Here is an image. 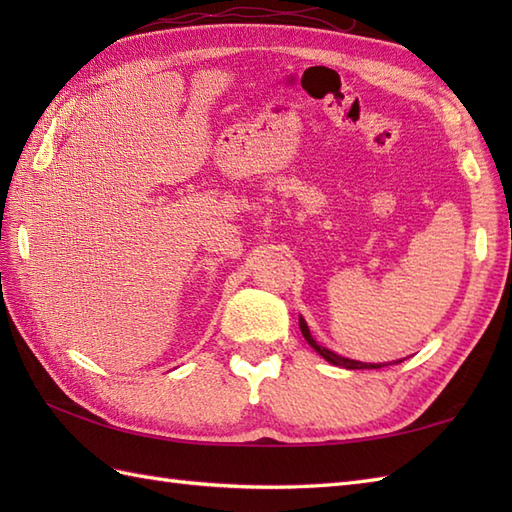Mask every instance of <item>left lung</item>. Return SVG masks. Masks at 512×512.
<instances>
[{
  "mask_svg": "<svg viewBox=\"0 0 512 512\" xmlns=\"http://www.w3.org/2000/svg\"><path fill=\"white\" fill-rule=\"evenodd\" d=\"M299 328H301V334L306 336V341L314 347V350H317L325 361L328 363H332V365H339V367H345V369H378V367H383V365H376V363H361V361H350V358H343V356H339V354H334V352H330L328 347H323V345H319L317 341L312 339V334H310V330H308V323L303 321V317H299Z\"/></svg>",
  "mask_w": 512,
  "mask_h": 512,
  "instance_id": "1",
  "label": "left lung"
}]
</instances>
